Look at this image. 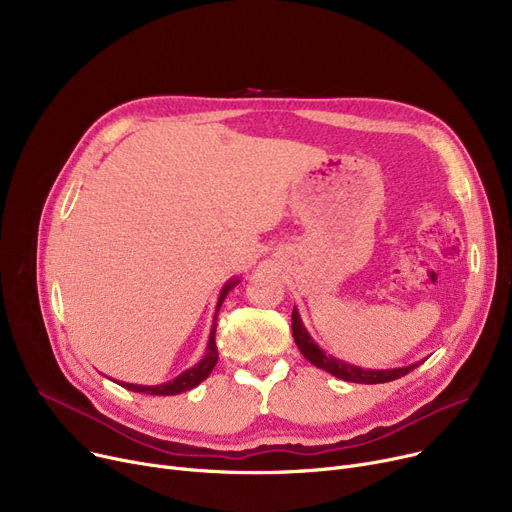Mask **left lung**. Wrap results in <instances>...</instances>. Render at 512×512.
<instances>
[{"instance_id": "1", "label": "left lung", "mask_w": 512, "mask_h": 512, "mask_svg": "<svg viewBox=\"0 0 512 512\" xmlns=\"http://www.w3.org/2000/svg\"><path fill=\"white\" fill-rule=\"evenodd\" d=\"M292 338H294V342H297L301 355L309 363H313L315 367L332 373L334 378H338V380L353 382V384H384V382H392V380L402 378V375H407L409 371H413L415 367H419L423 363V361H417V363H411L407 367H394V369H365V367L353 365V363H348V361H342L338 357L326 355L324 348H321L311 338V334L307 332L297 307L292 309Z\"/></svg>"}]
</instances>
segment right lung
Returning a JSON list of instances; mask_svg holds the SVG:
<instances>
[{
    "label": "right lung",
    "mask_w": 512,
    "mask_h": 512,
    "mask_svg": "<svg viewBox=\"0 0 512 512\" xmlns=\"http://www.w3.org/2000/svg\"><path fill=\"white\" fill-rule=\"evenodd\" d=\"M240 282V278H230L222 290H220V297L218 303H215V315H213V324L209 330V340H207V348H205V355L199 363H195L193 367L184 369L180 375H176L174 380L164 382V384H157V386H143V384H128V382H118L122 388L132 390V392H141V394H153V396H174V394H182L186 390H193L197 388L203 380L209 378V373L213 371L215 363H218V346H215V319H218V311L224 303V299L228 297V292Z\"/></svg>",
    "instance_id": "add662e5"
}]
</instances>
